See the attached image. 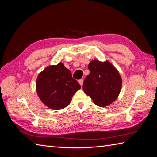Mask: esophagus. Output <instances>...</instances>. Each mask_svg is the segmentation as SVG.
<instances>
[{"instance_id":"1","label":"esophagus","mask_w":157,"mask_h":157,"mask_svg":"<svg viewBox=\"0 0 157 157\" xmlns=\"http://www.w3.org/2000/svg\"><path fill=\"white\" fill-rule=\"evenodd\" d=\"M78 82H79V84H80V86H82V85H83V80H82V79H80V80H78Z\"/></svg>"}]
</instances>
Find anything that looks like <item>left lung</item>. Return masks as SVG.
Wrapping results in <instances>:
<instances>
[{
    "instance_id": "8db88e82",
    "label": "left lung",
    "mask_w": 157,
    "mask_h": 157,
    "mask_svg": "<svg viewBox=\"0 0 157 157\" xmlns=\"http://www.w3.org/2000/svg\"><path fill=\"white\" fill-rule=\"evenodd\" d=\"M88 67L90 74L82 86L84 93L99 107L111 105L121 91L122 80L118 71L108 60H92Z\"/></svg>"
}]
</instances>
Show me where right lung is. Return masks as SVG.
<instances>
[{
	"mask_svg": "<svg viewBox=\"0 0 157 157\" xmlns=\"http://www.w3.org/2000/svg\"><path fill=\"white\" fill-rule=\"evenodd\" d=\"M81 88L63 63L46 67L38 75L36 90L46 106L60 110L68 106L73 95Z\"/></svg>",
	"mask_w": 157,
	"mask_h": 157,
	"instance_id": "1",
	"label": "right lung"
}]
</instances>
